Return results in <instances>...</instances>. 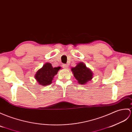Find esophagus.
<instances>
[{
  "mask_svg": "<svg viewBox=\"0 0 132 132\" xmlns=\"http://www.w3.org/2000/svg\"><path fill=\"white\" fill-rule=\"evenodd\" d=\"M62 66L63 68H65V69H68V67H69V65H67V64H63Z\"/></svg>",
  "mask_w": 132,
  "mask_h": 132,
  "instance_id": "obj_1",
  "label": "esophagus"
}]
</instances>
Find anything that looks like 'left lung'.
<instances>
[{"instance_id": "obj_1", "label": "left lung", "mask_w": 132, "mask_h": 132, "mask_svg": "<svg viewBox=\"0 0 132 132\" xmlns=\"http://www.w3.org/2000/svg\"><path fill=\"white\" fill-rule=\"evenodd\" d=\"M73 76L80 84H85L93 78V72L87 68L83 62H79L75 67H72Z\"/></svg>"}]
</instances>
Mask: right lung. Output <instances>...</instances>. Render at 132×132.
Masks as SVG:
<instances>
[{
	"label": "right lung",
	"mask_w": 132,
	"mask_h": 132,
	"mask_svg": "<svg viewBox=\"0 0 132 132\" xmlns=\"http://www.w3.org/2000/svg\"><path fill=\"white\" fill-rule=\"evenodd\" d=\"M61 69L60 67H53L50 63H46L36 72L35 78L38 83L42 85H50L52 83L54 76L56 75L59 70Z\"/></svg>",
	"instance_id": "1"
}]
</instances>
